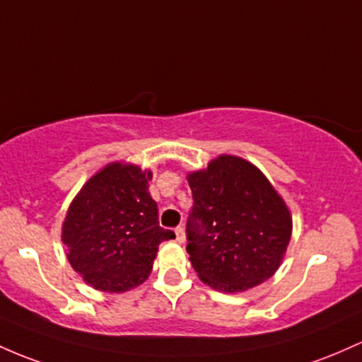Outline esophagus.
Instances as JSON below:
<instances>
[{"label":"esophagus","instance_id":"esophagus-1","mask_svg":"<svg viewBox=\"0 0 362 362\" xmlns=\"http://www.w3.org/2000/svg\"><path fill=\"white\" fill-rule=\"evenodd\" d=\"M175 237H177V242L184 244V242H185V230H184V226H177V228H175Z\"/></svg>","mask_w":362,"mask_h":362}]
</instances>
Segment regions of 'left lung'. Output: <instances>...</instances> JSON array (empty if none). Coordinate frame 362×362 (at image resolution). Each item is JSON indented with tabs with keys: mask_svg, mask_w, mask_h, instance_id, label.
I'll return each mask as SVG.
<instances>
[{
	"mask_svg": "<svg viewBox=\"0 0 362 362\" xmlns=\"http://www.w3.org/2000/svg\"><path fill=\"white\" fill-rule=\"evenodd\" d=\"M194 206L187 252L201 281L214 291L245 292L272 278L292 237L287 202L264 173L233 154L187 173Z\"/></svg>",
	"mask_w": 362,
	"mask_h": 362,
	"instance_id": "obj_1",
	"label": "left lung"
}]
</instances>
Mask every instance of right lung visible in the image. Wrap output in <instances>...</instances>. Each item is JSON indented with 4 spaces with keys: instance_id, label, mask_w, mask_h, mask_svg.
Returning <instances> with one entry per match:
<instances>
[{
    "instance_id": "obj_1",
    "label": "right lung",
    "mask_w": 362,
    "mask_h": 362,
    "mask_svg": "<svg viewBox=\"0 0 362 362\" xmlns=\"http://www.w3.org/2000/svg\"><path fill=\"white\" fill-rule=\"evenodd\" d=\"M151 170L113 161L82 185L62 225L66 259L87 285L120 293L148 280L158 247L175 239L158 221Z\"/></svg>"
}]
</instances>
